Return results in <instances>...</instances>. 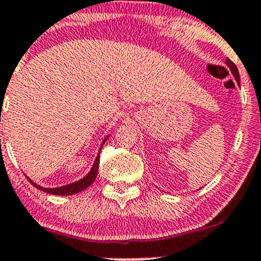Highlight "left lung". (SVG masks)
<instances>
[{
    "mask_svg": "<svg viewBox=\"0 0 261 261\" xmlns=\"http://www.w3.org/2000/svg\"><path fill=\"white\" fill-rule=\"evenodd\" d=\"M226 64H228V67L230 68V70H232L233 75H234L236 80H237V81H238V80H240V73H238V69H237V67H236L234 63H233L232 60L226 59Z\"/></svg>",
    "mask_w": 261,
    "mask_h": 261,
    "instance_id": "obj_1",
    "label": "left lung"
}]
</instances>
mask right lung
<instances>
[{
    "label": "right lung",
    "instance_id": "add662e5",
    "mask_svg": "<svg viewBox=\"0 0 261 261\" xmlns=\"http://www.w3.org/2000/svg\"><path fill=\"white\" fill-rule=\"evenodd\" d=\"M106 140H104V142H106ZM97 169H99V155H97L96 160H95V164H94V166H92V169L90 170V172L84 177V179L79 180V181H75V182H72V184H68V186L59 187V188H43V187H40V186H37V184H35V182L32 181L31 179H28V180L32 182V184H33V186L36 187V188L41 189V191L46 192V193L57 194V196H72V194L80 193V192H82L84 189H86L87 187L91 186L92 182H94L95 177H96V175H97Z\"/></svg>",
    "mask_w": 261,
    "mask_h": 261
}]
</instances>
